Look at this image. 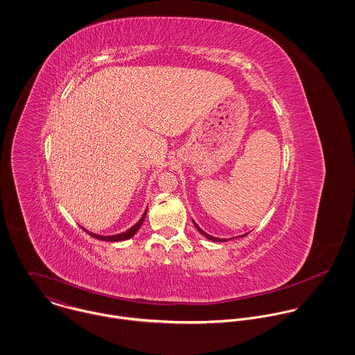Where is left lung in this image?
Listing matches in <instances>:
<instances>
[{"instance_id": "1", "label": "left lung", "mask_w": 355, "mask_h": 355, "mask_svg": "<svg viewBox=\"0 0 355 355\" xmlns=\"http://www.w3.org/2000/svg\"><path fill=\"white\" fill-rule=\"evenodd\" d=\"M193 223H194V225H196V228H197V230H198V231H200V234H201V235H203V236H205V238H207V239H209V241H211V242H227V239H220V238H214V236H211V235H209V234H206V232H205V231H203V230H201V228H200V227H198V224H197V223H196V221H194V220H193ZM246 235H248V234H245V235H241V236H246Z\"/></svg>"}]
</instances>
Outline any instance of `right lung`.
Wrapping results in <instances>:
<instances>
[{"label":"right lung","mask_w":355,"mask_h":355,"mask_svg":"<svg viewBox=\"0 0 355 355\" xmlns=\"http://www.w3.org/2000/svg\"><path fill=\"white\" fill-rule=\"evenodd\" d=\"M146 213H148V209L145 210V213H144V216L141 217V220L137 223V224H134L130 230H127L125 232H121V234H117V235H109V236H103V235H97V234H93V232H89L87 230H85L90 236H93V238H96V239H100V241H105V242H121V241H127V239H130V238H132L137 232H138V230L141 228V225L144 224V221H145V217H146Z\"/></svg>","instance_id":"right-lung-1"}]
</instances>
